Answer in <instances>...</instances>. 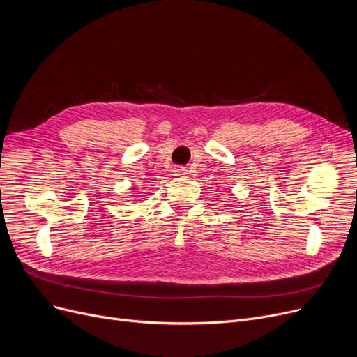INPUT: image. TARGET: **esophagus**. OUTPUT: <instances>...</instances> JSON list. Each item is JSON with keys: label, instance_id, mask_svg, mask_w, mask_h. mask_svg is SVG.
<instances>
[{"label": "esophagus", "instance_id": "obj_1", "mask_svg": "<svg viewBox=\"0 0 357 357\" xmlns=\"http://www.w3.org/2000/svg\"><path fill=\"white\" fill-rule=\"evenodd\" d=\"M188 172H189V169L185 168V167H177V168L174 169L176 176H185V174H188Z\"/></svg>", "mask_w": 357, "mask_h": 357}]
</instances>
